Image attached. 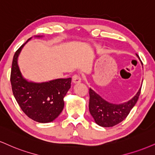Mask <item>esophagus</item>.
Segmentation results:
<instances>
[{
    "label": "esophagus",
    "instance_id": "34e87169",
    "mask_svg": "<svg viewBox=\"0 0 155 155\" xmlns=\"http://www.w3.org/2000/svg\"><path fill=\"white\" fill-rule=\"evenodd\" d=\"M72 81L74 83H79L81 81V76H80L79 74H74V76H72Z\"/></svg>",
    "mask_w": 155,
    "mask_h": 155
}]
</instances>
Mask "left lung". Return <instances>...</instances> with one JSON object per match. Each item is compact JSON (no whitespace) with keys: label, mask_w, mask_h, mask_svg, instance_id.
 <instances>
[{"label":"left lung","mask_w":155,"mask_h":155,"mask_svg":"<svg viewBox=\"0 0 155 155\" xmlns=\"http://www.w3.org/2000/svg\"><path fill=\"white\" fill-rule=\"evenodd\" d=\"M137 57L139 55H137ZM141 89L131 100L123 104L110 103L89 89V109L97 124L102 127H113L126 118L130 111L137 103Z\"/></svg>","instance_id":"left-lung-1"}]
</instances>
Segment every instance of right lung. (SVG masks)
I'll return each instance as SVG.
<instances>
[{
	"mask_svg": "<svg viewBox=\"0 0 155 155\" xmlns=\"http://www.w3.org/2000/svg\"><path fill=\"white\" fill-rule=\"evenodd\" d=\"M25 44L16 50L13 58L10 79L13 94L22 111L29 118L39 123L51 122L63 110V98L70 89L71 78L43 83L29 82L24 79L17 59Z\"/></svg>",
	"mask_w": 155,
	"mask_h": 155,
	"instance_id": "obj_1",
	"label": "right lung"
}]
</instances>
